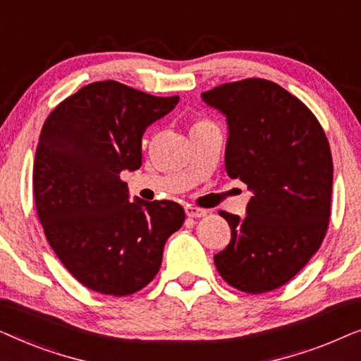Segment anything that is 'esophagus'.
Listing matches in <instances>:
<instances>
[{"label":"esophagus","instance_id":"34e87169","mask_svg":"<svg viewBox=\"0 0 361 361\" xmlns=\"http://www.w3.org/2000/svg\"><path fill=\"white\" fill-rule=\"evenodd\" d=\"M185 215L190 216V219H200V216H205L207 215V210L199 209V207L187 205L185 207Z\"/></svg>","mask_w":361,"mask_h":361}]
</instances>
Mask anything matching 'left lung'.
<instances>
[{
	"label": "left lung",
	"instance_id": "1",
	"mask_svg": "<svg viewBox=\"0 0 361 361\" xmlns=\"http://www.w3.org/2000/svg\"><path fill=\"white\" fill-rule=\"evenodd\" d=\"M228 121L225 166L253 192L246 216L220 212L231 240L214 256L231 288L263 294L289 283L327 233L334 162L312 111L278 83L245 78L202 93Z\"/></svg>",
	"mask_w": 361,
	"mask_h": 361
}]
</instances>
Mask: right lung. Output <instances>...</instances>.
Masks as SVG:
<instances>
[{"mask_svg": "<svg viewBox=\"0 0 361 361\" xmlns=\"http://www.w3.org/2000/svg\"><path fill=\"white\" fill-rule=\"evenodd\" d=\"M179 97L93 82L51 111L34 157L32 190L46 238L66 269L100 294H135L154 279L166 240L184 224L172 200H128L121 171L141 167L146 128Z\"/></svg>", "mask_w": 361, "mask_h": 361, "instance_id": "1", "label": "right lung"}]
</instances>
